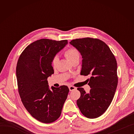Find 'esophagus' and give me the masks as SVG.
<instances>
[{"instance_id":"esophagus-1","label":"esophagus","mask_w":134,"mask_h":134,"mask_svg":"<svg viewBox=\"0 0 134 134\" xmlns=\"http://www.w3.org/2000/svg\"><path fill=\"white\" fill-rule=\"evenodd\" d=\"M69 87L70 91H72L74 90H76V88L75 87H74V86H70Z\"/></svg>"}]
</instances>
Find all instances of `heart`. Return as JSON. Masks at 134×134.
<instances>
[{
  "mask_svg": "<svg viewBox=\"0 0 134 134\" xmlns=\"http://www.w3.org/2000/svg\"><path fill=\"white\" fill-rule=\"evenodd\" d=\"M64 55L72 63L76 60H79V56H80L79 51L74 47H70L69 49H67L64 52ZM58 61L59 59L57 56H55L52 59L51 64H52V66L53 68H56L57 67Z\"/></svg>",
  "mask_w": 134,
  "mask_h": 134,
  "instance_id": "1",
  "label": "heart"
}]
</instances>
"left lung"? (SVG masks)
<instances>
[{"instance_id":"left-lung-1","label":"left lung","mask_w":134,"mask_h":134,"mask_svg":"<svg viewBox=\"0 0 134 134\" xmlns=\"http://www.w3.org/2000/svg\"><path fill=\"white\" fill-rule=\"evenodd\" d=\"M70 43L82 56L81 75L91 76L88 79L90 92L78 87L81 97L76 104L85 117L98 118L107 110L114 97L118 83L117 62L109 47L98 38H76Z\"/></svg>"}]
</instances>
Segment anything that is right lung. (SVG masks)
<instances>
[{"instance_id":"add662e5","label":"right lung","mask_w":134,"mask_h":134,"mask_svg":"<svg viewBox=\"0 0 134 134\" xmlns=\"http://www.w3.org/2000/svg\"><path fill=\"white\" fill-rule=\"evenodd\" d=\"M68 43L42 38L28 45L20 55L16 67L18 93L22 104L36 120L44 123L61 115L69 89L63 85L49 89L47 78L54 73L52 59Z\"/></svg>"}]
</instances>
